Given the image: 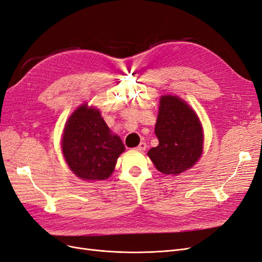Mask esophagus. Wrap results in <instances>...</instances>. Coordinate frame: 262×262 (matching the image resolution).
I'll return each instance as SVG.
<instances>
[{"instance_id":"1","label":"esophagus","mask_w":262,"mask_h":262,"mask_svg":"<svg viewBox=\"0 0 262 262\" xmlns=\"http://www.w3.org/2000/svg\"><path fill=\"white\" fill-rule=\"evenodd\" d=\"M147 149V143L146 142H140L139 146L136 148V150L138 151H144Z\"/></svg>"}]
</instances>
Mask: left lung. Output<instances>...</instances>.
I'll use <instances>...</instances> for the list:
<instances>
[{
    "mask_svg": "<svg viewBox=\"0 0 262 262\" xmlns=\"http://www.w3.org/2000/svg\"><path fill=\"white\" fill-rule=\"evenodd\" d=\"M154 132L159 146L150 149L148 156L159 171L178 175L201 158L204 142L202 124L196 113L179 97H161Z\"/></svg>",
    "mask_w": 262,
    "mask_h": 262,
    "instance_id": "obj_1",
    "label": "left lung"
}]
</instances>
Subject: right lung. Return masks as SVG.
Wrapping results in <instances>:
<instances>
[{
  "label": "right lung",
  "mask_w": 262,
  "mask_h": 262,
  "mask_svg": "<svg viewBox=\"0 0 262 262\" xmlns=\"http://www.w3.org/2000/svg\"><path fill=\"white\" fill-rule=\"evenodd\" d=\"M61 149L74 175L87 181L108 179L125 151L121 138L111 133L99 110L86 103L68 119Z\"/></svg>",
  "instance_id": "add662e5"
}]
</instances>
